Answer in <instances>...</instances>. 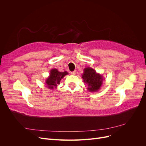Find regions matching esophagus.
Returning <instances> with one entry per match:
<instances>
[{
	"label": "esophagus",
	"instance_id": "obj_1",
	"mask_svg": "<svg viewBox=\"0 0 146 146\" xmlns=\"http://www.w3.org/2000/svg\"><path fill=\"white\" fill-rule=\"evenodd\" d=\"M70 73H71V74H72V75H76V70H74V71L71 72Z\"/></svg>",
	"mask_w": 146,
	"mask_h": 146
}]
</instances>
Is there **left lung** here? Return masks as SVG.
<instances>
[{
	"label": "left lung",
	"instance_id": "obj_1",
	"mask_svg": "<svg viewBox=\"0 0 146 146\" xmlns=\"http://www.w3.org/2000/svg\"><path fill=\"white\" fill-rule=\"evenodd\" d=\"M82 78L84 82L88 85V90L91 92L98 91L103 83L102 76L97 74L93 69L90 68L84 69Z\"/></svg>",
	"mask_w": 146,
	"mask_h": 146
}]
</instances>
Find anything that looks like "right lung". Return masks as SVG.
Masks as SVG:
<instances>
[{
  "label": "right lung",
  "mask_w": 146,
  "mask_h": 146,
  "mask_svg": "<svg viewBox=\"0 0 146 146\" xmlns=\"http://www.w3.org/2000/svg\"><path fill=\"white\" fill-rule=\"evenodd\" d=\"M68 73L65 72H59L56 69H53L50 70V76L46 80L47 87L50 89H54L57 86V85L60 84V80L62 79Z\"/></svg>",
  "instance_id": "right-lung-1"
}]
</instances>
